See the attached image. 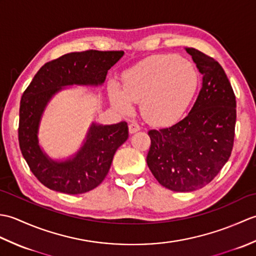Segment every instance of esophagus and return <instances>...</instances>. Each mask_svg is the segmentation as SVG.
Returning <instances> with one entry per match:
<instances>
[{"label": "esophagus", "mask_w": 256, "mask_h": 256, "mask_svg": "<svg viewBox=\"0 0 256 256\" xmlns=\"http://www.w3.org/2000/svg\"><path fill=\"white\" fill-rule=\"evenodd\" d=\"M140 130V126L136 122H132L131 124L128 125V131H130V133H131V134L138 132Z\"/></svg>", "instance_id": "esophagus-1"}]
</instances>
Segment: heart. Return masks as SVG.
I'll return each mask as SVG.
<instances>
[{
  "mask_svg": "<svg viewBox=\"0 0 256 256\" xmlns=\"http://www.w3.org/2000/svg\"><path fill=\"white\" fill-rule=\"evenodd\" d=\"M199 74L192 62L177 55L145 58L123 74V90L110 86V99L120 111H132V102H140L146 121L170 125L182 118L199 86Z\"/></svg>",
  "mask_w": 256,
  "mask_h": 256,
  "instance_id": "b5f03b06",
  "label": "heart"
}]
</instances>
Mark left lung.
<instances>
[{
	"instance_id": "1",
	"label": "left lung",
	"mask_w": 256,
	"mask_h": 256,
	"mask_svg": "<svg viewBox=\"0 0 256 256\" xmlns=\"http://www.w3.org/2000/svg\"><path fill=\"white\" fill-rule=\"evenodd\" d=\"M202 86L188 116L170 128L150 130L146 162L162 186L178 192L204 187L231 155L236 121V96L214 58L186 48Z\"/></svg>"
}]
</instances>
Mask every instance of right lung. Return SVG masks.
<instances>
[{"mask_svg": "<svg viewBox=\"0 0 256 256\" xmlns=\"http://www.w3.org/2000/svg\"><path fill=\"white\" fill-rule=\"evenodd\" d=\"M124 52H70L45 64L24 91L20 106V148L32 172L55 192L79 194L103 182L116 150L128 138L126 122L103 125L92 122L81 148L64 160H52L40 145L38 132L48 103L70 86H98Z\"/></svg>", "mask_w": 256, "mask_h": 256, "instance_id": "add662e5", "label": "right lung"}]
</instances>
